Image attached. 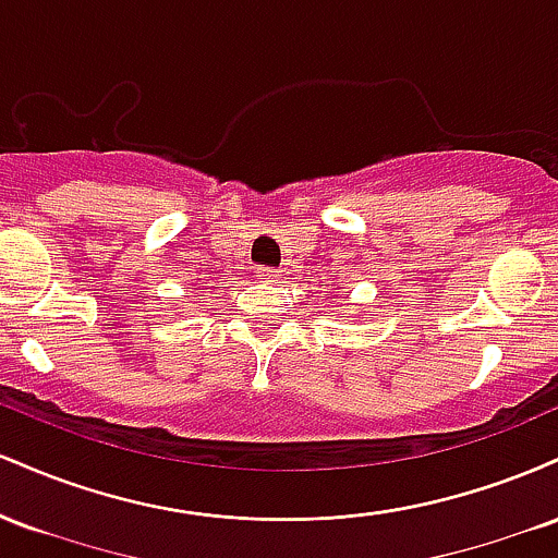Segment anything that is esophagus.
<instances>
[{
    "mask_svg": "<svg viewBox=\"0 0 558 558\" xmlns=\"http://www.w3.org/2000/svg\"><path fill=\"white\" fill-rule=\"evenodd\" d=\"M257 275L259 280H265V283H275V278H278V272H275L272 267H259Z\"/></svg>",
    "mask_w": 558,
    "mask_h": 558,
    "instance_id": "obj_1",
    "label": "esophagus"
}]
</instances>
